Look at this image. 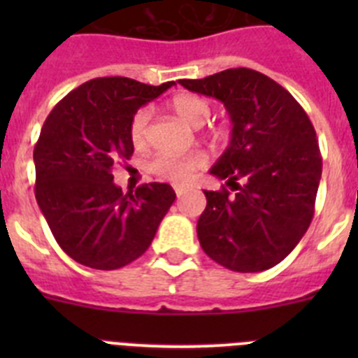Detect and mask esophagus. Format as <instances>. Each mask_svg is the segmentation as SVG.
I'll return each mask as SVG.
<instances>
[{"label":"esophagus","mask_w":358,"mask_h":358,"mask_svg":"<svg viewBox=\"0 0 358 358\" xmlns=\"http://www.w3.org/2000/svg\"><path fill=\"white\" fill-rule=\"evenodd\" d=\"M173 189H176V195H177V197H181L182 194H186V192H188V189H189V186H185V185H177V186H173Z\"/></svg>","instance_id":"obj_1"}]
</instances>
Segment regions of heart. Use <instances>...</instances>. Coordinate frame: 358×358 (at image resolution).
<instances>
[{"mask_svg": "<svg viewBox=\"0 0 358 358\" xmlns=\"http://www.w3.org/2000/svg\"><path fill=\"white\" fill-rule=\"evenodd\" d=\"M172 109L179 118L186 123L201 127L210 120L211 106L208 100L195 94H179L172 100ZM152 113L147 107H141L134 113L129 125V134L134 147L141 148L147 145L148 132H150ZM206 166V156L202 152H189V154H159L150 161V172L170 182H188L192 177Z\"/></svg>", "mask_w": 358, "mask_h": 358, "instance_id": "b5f03b06", "label": "heart"}]
</instances>
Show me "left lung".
<instances>
[{
	"label": "left lung",
	"instance_id": "1",
	"mask_svg": "<svg viewBox=\"0 0 358 358\" xmlns=\"http://www.w3.org/2000/svg\"><path fill=\"white\" fill-rule=\"evenodd\" d=\"M179 84L220 100L233 122L229 147L210 170L229 188L204 192L201 248L235 273L274 267L314 217L322 172L314 125L285 87L255 69L233 68Z\"/></svg>",
	"mask_w": 358,
	"mask_h": 358
}]
</instances>
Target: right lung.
Here are the masks:
<instances>
[{
	"mask_svg": "<svg viewBox=\"0 0 358 358\" xmlns=\"http://www.w3.org/2000/svg\"><path fill=\"white\" fill-rule=\"evenodd\" d=\"M93 78L57 103L34 148L36 199L57 243L78 264L115 271L140 258L176 201L166 182L123 194L113 166L131 159L134 113L172 87Z\"/></svg>",
	"mask_w": 358,
	"mask_h": 358,
	"instance_id": "obj_1",
	"label": "right lung"
}]
</instances>
